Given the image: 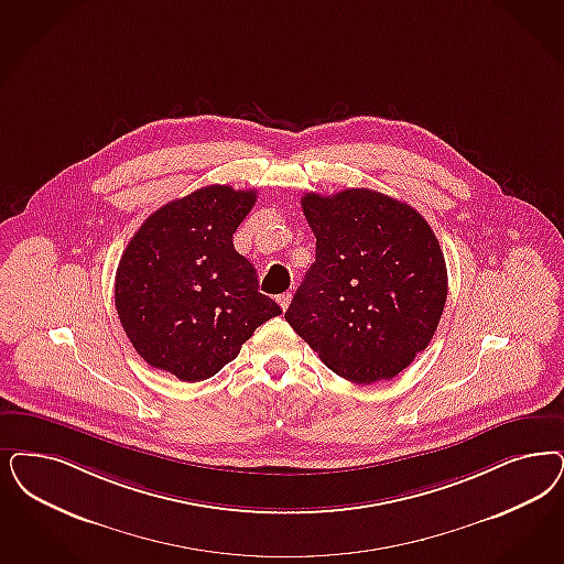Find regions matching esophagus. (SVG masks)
Returning a JSON list of instances; mask_svg holds the SVG:
<instances>
[{"label":"esophagus","instance_id":"34e87169","mask_svg":"<svg viewBox=\"0 0 564 564\" xmlns=\"http://www.w3.org/2000/svg\"><path fill=\"white\" fill-rule=\"evenodd\" d=\"M276 302H279V306H281L283 311H288V308H290V304H292V293H281V295L276 297Z\"/></svg>","mask_w":564,"mask_h":564}]
</instances>
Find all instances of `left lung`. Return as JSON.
I'll return each instance as SVG.
<instances>
[{
  "label": "left lung",
  "instance_id": "1",
  "mask_svg": "<svg viewBox=\"0 0 564 564\" xmlns=\"http://www.w3.org/2000/svg\"><path fill=\"white\" fill-rule=\"evenodd\" d=\"M316 260L285 312L339 377L393 379L425 350L446 306L440 241L412 206L372 189L306 194Z\"/></svg>",
  "mask_w": 564,
  "mask_h": 564
}]
</instances>
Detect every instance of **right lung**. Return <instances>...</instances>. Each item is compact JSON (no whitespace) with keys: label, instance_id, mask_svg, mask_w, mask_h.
Here are the masks:
<instances>
[{"label":"right lung","instance_id":"obj_1","mask_svg":"<svg viewBox=\"0 0 564 564\" xmlns=\"http://www.w3.org/2000/svg\"><path fill=\"white\" fill-rule=\"evenodd\" d=\"M256 192L208 185L158 208L118 262L115 302L137 354L181 381L210 379L281 308L258 292L234 234Z\"/></svg>","mask_w":564,"mask_h":564}]
</instances>
